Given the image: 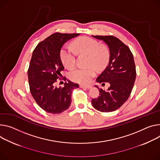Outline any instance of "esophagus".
<instances>
[{
    "label": "esophagus",
    "instance_id": "obj_1",
    "mask_svg": "<svg viewBox=\"0 0 160 160\" xmlns=\"http://www.w3.org/2000/svg\"><path fill=\"white\" fill-rule=\"evenodd\" d=\"M80 88H86V89H90L92 88L91 85H83L80 84Z\"/></svg>",
    "mask_w": 160,
    "mask_h": 160
}]
</instances>
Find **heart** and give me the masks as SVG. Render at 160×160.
<instances>
[{
	"label": "heart",
	"mask_w": 160,
	"mask_h": 160,
	"mask_svg": "<svg viewBox=\"0 0 160 160\" xmlns=\"http://www.w3.org/2000/svg\"><path fill=\"white\" fill-rule=\"evenodd\" d=\"M73 48L78 53L88 54L87 64L89 66L72 69L69 72V78L77 82L87 83L96 75L95 66L101 69L107 64L110 57L109 51L107 47L101 46L98 41L89 37L76 40L73 43ZM74 49L71 46L65 45L60 51L61 61L67 68H71L75 64L76 52Z\"/></svg>",
	"instance_id": "heart-1"
}]
</instances>
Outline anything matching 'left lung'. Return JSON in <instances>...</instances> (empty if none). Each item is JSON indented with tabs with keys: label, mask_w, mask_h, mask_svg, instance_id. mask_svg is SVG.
I'll use <instances>...</instances> for the list:
<instances>
[{
	"label": "left lung",
	"mask_w": 160,
	"mask_h": 160,
	"mask_svg": "<svg viewBox=\"0 0 160 160\" xmlns=\"http://www.w3.org/2000/svg\"><path fill=\"white\" fill-rule=\"evenodd\" d=\"M103 40L110 50L108 64L97 78L102 85L110 83L105 91L96 87L99 96L91 102L95 109L101 112H110L119 108L128 99L136 78V67L133 54L129 47L113 36H92Z\"/></svg>",
	"instance_id": "1"
}]
</instances>
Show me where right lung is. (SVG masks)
<instances>
[{"instance_id":"1","label":"right lung","mask_w":160,"mask_h":160,"mask_svg":"<svg viewBox=\"0 0 160 160\" xmlns=\"http://www.w3.org/2000/svg\"><path fill=\"white\" fill-rule=\"evenodd\" d=\"M79 34L54 33L39 42L33 51L27 71L30 91L37 104L47 112L61 113L66 110L71 102L72 91L79 88L68 80L63 87L55 86L58 78L66 80L60 78L64 69L60 57L61 48Z\"/></svg>"}]
</instances>
